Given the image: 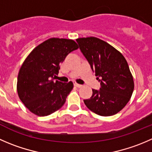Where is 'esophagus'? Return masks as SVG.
I'll return each instance as SVG.
<instances>
[{
	"label": "esophagus",
	"mask_w": 152,
	"mask_h": 152,
	"mask_svg": "<svg viewBox=\"0 0 152 152\" xmlns=\"http://www.w3.org/2000/svg\"><path fill=\"white\" fill-rule=\"evenodd\" d=\"M74 86L76 87V88H81V87H82V85H79V84H77V83H74Z\"/></svg>",
	"instance_id": "obj_1"
}]
</instances>
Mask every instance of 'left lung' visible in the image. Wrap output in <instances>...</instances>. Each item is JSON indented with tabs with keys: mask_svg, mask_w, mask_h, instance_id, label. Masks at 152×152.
<instances>
[{
	"mask_svg": "<svg viewBox=\"0 0 152 152\" xmlns=\"http://www.w3.org/2000/svg\"><path fill=\"white\" fill-rule=\"evenodd\" d=\"M81 51L89 62L101 88L84 100L88 109L102 117L114 115L126 105L134 88L133 76L123 54L96 37L76 39Z\"/></svg>",
	"mask_w": 152,
	"mask_h": 152,
	"instance_id": "obj_1",
	"label": "left lung"
}]
</instances>
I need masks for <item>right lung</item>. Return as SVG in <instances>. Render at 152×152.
Instances as JSON below:
<instances>
[{
	"instance_id": "add662e5",
	"label": "right lung",
	"mask_w": 152,
	"mask_h": 152,
	"mask_svg": "<svg viewBox=\"0 0 152 152\" xmlns=\"http://www.w3.org/2000/svg\"><path fill=\"white\" fill-rule=\"evenodd\" d=\"M79 48L72 39L51 38L35 47L22 64L17 81L18 95L25 107L39 117L61 108L73 88V82L63 83L54 78L59 64Z\"/></svg>"
}]
</instances>
